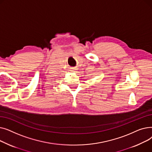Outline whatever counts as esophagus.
I'll return each mask as SVG.
<instances>
[{"label": "esophagus", "mask_w": 152, "mask_h": 152, "mask_svg": "<svg viewBox=\"0 0 152 152\" xmlns=\"http://www.w3.org/2000/svg\"><path fill=\"white\" fill-rule=\"evenodd\" d=\"M75 71H76L75 69H72V70H71V72H75Z\"/></svg>", "instance_id": "1"}]
</instances>
